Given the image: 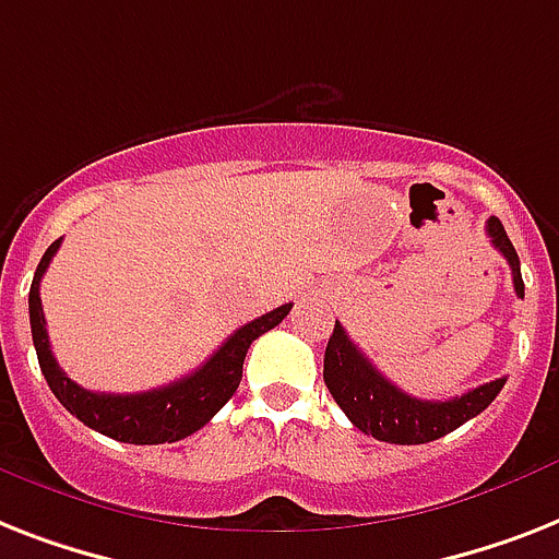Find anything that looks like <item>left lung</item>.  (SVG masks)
Here are the masks:
<instances>
[{
    "label": "left lung",
    "mask_w": 559,
    "mask_h": 559,
    "mask_svg": "<svg viewBox=\"0 0 559 559\" xmlns=\"http://www.w3.org/2000/svg\"><path fill=\"white\" fill-rule=\"evenodd\" d=\"M485 233L491 243L502 252V258L511 266L516 295L523 298L525 284L520 275V258H516L514 243L508 240L506 229L497 217L485 224ZM324 384L333 393L335 405L347 413V419L356 425L361 433L390 444H425L433 439H442L468 419L479 416L491 405L497 393L502 390L506 379H493L479 388L453 396L448 402H428V399L407 396L405 390L388 382L376 370L367 356L350 342V335L338 321L326 342L324 353Z\"/></svg>",
    "instance_id": "left-lung-1"
}]
</instances>
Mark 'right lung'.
<instances>
[{"label": "right lung", "mask_w": 559, "mask_h": 559, "mask_svg": "<svg viewBox=\"0 0 559 559\" xmlns=\"http://www.w3.org/2000/svg\"><path fill=\"white\" fill-rule=\"evenodd\" d=\"M59 243H62V238L53 240L51 247L45 249L43 261L34 272V284H31L28 312L36 358H39L45 382L59 399V405L83 425L94 428L103 437L117 439V442L163 444L192 437L194 430H201L238 390L249 344L275 324H281L287 319V312L293 310V304H284L278 310L243 324L221 344V350L206 358V365L183 376V379H177V382L166 384V388L146 390V393H94V390L80 388L62 373V367L57 365L51 353L48 330H45L39 281L51 264V258L57 255Z\"/></svg>", "instance_id": "add662e5"}]
</instances>
